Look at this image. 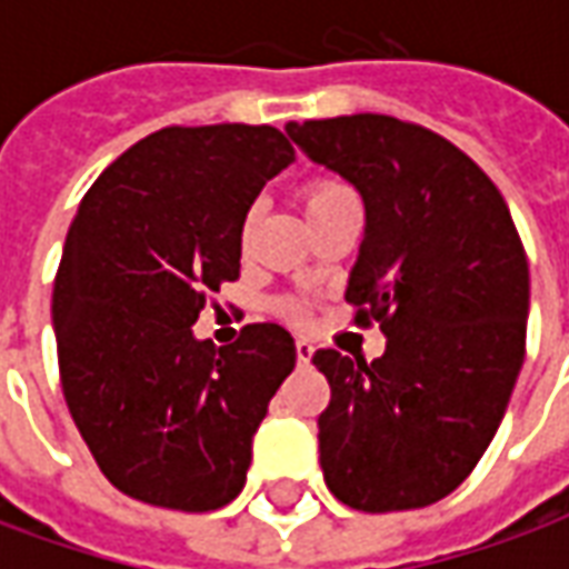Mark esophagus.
I'll list each match as a JSON object with an SVG mask.
<instances>
[{
  "label": "esophagus",
  "mask_w": 569,
  "mask_h": 569,
  "mask_svg": "<svg viewBox=\"0 0 569 569\" xmlns=\"http://www.w3.org/2000/svg\"><path fill=\"white\" fill-rule=\"evenodd\" d=\"M296 357H298V366H308L310 359H313V345H310V341H305V338H298Z\"/></svg>",
  "instance_id": "1"
}]
</instances>
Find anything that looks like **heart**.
I'll return each mask as SVG.
<instances>
[{"label":"heart","mask_w":569,"mask_h":569,"mask_svg":"<svg viewBox=\"0 0 569 569\" xmlns=\"http://www.w3.org/2000/svg\"><path fill=\"white\" fill-rule=\"evenodd\" d=\"M353 191L345 186V182H338V179H313L305 186L301 191V203H305V216L313 219V216H320V212H329L335 207H345V203H353ZM252 224H256V212H247V219H243V240H249V231H252ZM280 313L289 317V320H301L305 317V310L296 301H283L280 305Z\"/></svg>","instance_id":"heart-1"}]
</instances>
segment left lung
Wrapping results in <instances>:
<instances>
[{
	"label": "left lung",
	"instance_id": "1",
	"mask_svg": "<svg viewBox=\"0 0 569 569\" xmlns=\"http://www.w3.org/2000/svg\"><path fill=\"white\" fill-rule=\"evenodd\" d=\"M286 133L366 203L345 298L383 357L317 350L332 387L320 466L359 512L448 497L500 427L525 362L530 273L506 200L469 154L390 116L289 121Z\"/></svg>",
	"mask_w": 569,
	"mask_h": 569
}]
</instances>
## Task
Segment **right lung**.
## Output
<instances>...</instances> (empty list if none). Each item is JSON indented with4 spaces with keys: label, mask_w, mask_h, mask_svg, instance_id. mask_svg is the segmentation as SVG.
Segmentation results:
<instances>
[{
    "label": "right lung",
    "mask_w": 569,
    "mask_h": 569,
    "mask_svg": "<svg viewBox=\"0 0 569 569\" xmlns=\"http://www.w3.org/2000/svg\"><path fill=\"white\" fill-rule=\"evenodd\" d=\"M292 161L268 124L163 128L106 167L69 224L51 298L60 383L100 472L133 500L210 512L243 490L296 341L252 322L216 347L191 326L240 277L243 219Z\"/></svg>",
    "instance_id": "1"
}]
</instances>
